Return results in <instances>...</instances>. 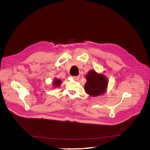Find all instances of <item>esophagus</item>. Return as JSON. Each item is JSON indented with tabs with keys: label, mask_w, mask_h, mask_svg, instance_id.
Returning <instances> with one entry per match:
<instances>
[{
	"label": "esophagus",
	"mask_w": 150,
	"mask_h": 150,
	"mask_svg": "<svg viewBox=\"0 0 150 150\" xmlns=\"http://www.w3.org/2000/svg\"><path fill=\"white\" fill-rule=\"evenodd\" d=\"M73 78L74 79V80H77V79L80 78V76H73Z\"/></svg>",
	"instance_id": "1"
}]
</instances>
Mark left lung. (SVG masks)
<instances>
[{"mask_svg":"<svg viewBox=\"0 0 150 150\" xmlns=\"http://www.w3.org/2000/svg\"><path fill=\"white\" fill-rule=\"evenodd\" d=\"M86 82L84 89L86 93L92 96H98L103 94L108 85L107 79L104 75L98 74L91 70L86 76Z\"/></svg>","mask_w":150,"mask_h":150,"instance_id":"8db88e82","label":"left lung"}]
</instances>
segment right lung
<instances>
[{
	"label": "right lung",
	"instance_id": "1",
	"mask_svg": "<svg viewBox=\"0 0 150 150\" xmlns=\"http://www.w3.org/2000/svg\"><path fill=\"white\" fill-rule=\"evenodd\" d=\"M62 82L60 80H59V79H55L54 82H53V85H54V86L56 87H57V86H59V85L61 84Z\"/></svg>",
	"mask_w": 150,
	"mask_h": 150
}]
</instances>
